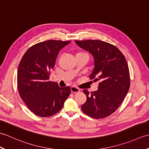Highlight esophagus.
<instances>
[{
  "label": "esophagus",
  "mask_w": 149,
  "mask_h": 149,
  "mask_svg": "<svg viewBox=\"0 0 149 149\" xmlns=\"http://www.w3.org/2000/svg\"><path fill=\"white\" fill-rule=\"evenodd\" d=\"M79 91H80L79 89V88H77L76 86H73L71 87V91L72 93H78V92H79Z\"/></svg>",
  "instance_id": "esophagus-1"
}]
</instances>
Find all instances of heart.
<instances>
[{"mask_svg": "<svg viewBox=\"0 0 149 149\" xmlns=\"http://www.w3.org/2000/svg\"><path fill=\"white\" fill-rule=\"evenodd\" d=\"M83 53H84V52H78L77 54H83Z\"/></svg>", "mask_w": 149, "mask_h": 149, "instance_id": "1", "label": "heart"}]
</instances>
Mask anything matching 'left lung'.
Returning a JSON list of instances; mask_svg holds the SVG:
<instances>
[{
	"instance_id": "left-lung-1",
	"label": "left lung",
	"mask_w": 149,
	"mask_h": 149,
	"mask_svg": "<svg viewBox=\"0 0 149 149\" xmlns=\"http://www.w3.org/2000/svg\"><path fill=\"white\" fill-rule=\"evenodd\" d=\"M78 46L93 57L91 79L99 81L97 91L84 90L86 101L81 109L94 118L109 116L118 108L130 87V75L125 56L115 45L99 40H75Z\"/></svg>"
}]
</instances>
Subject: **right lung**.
<instances>
[{
	"mask_svg": "<svg viewBox=\"0 0 149 149\" xmlns=\"http://www.w3.org/2000/svg\"><path fill=\"white\" fill-rule=\"evenodd\" d=\"M70 41L47 40L31 47L22 57L17 72L19 95L36 115L48 117L61 109L70 88L49 81L59 50Z\"/></svg>",
	"mask_w": 149,
	"mask_h": 149,
	"instance_id": "1",
	"label": "right lung"
}]
</instances>
